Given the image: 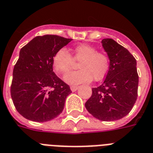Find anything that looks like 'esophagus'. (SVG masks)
<instances>
[{"instance_id": "esophagus-1", "label": "esophagus", "mask_w": 153, "mask_h": 153, "mask_svg": "<svg viewBox=\"0 0 153 153\" xmlns=\"http://www.w3.org/2000/svg\"><path fill=\"white\" fill-rule=\"evenodd\" d=\"M78 88H79V86H77V85H71V90L72 92L76 91Z\"/></svg>"}]
</instances>
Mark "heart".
Segmentation results:
<instances>
[{
	"instance_id": "obj_1",
	"label": "heart",
	"mask_w": 153,
	"mask_h": 153,
	"mask_svg": "<svg viewBox=\"0 0 153 153\" xmlns=\"http://www.w3.org/2000/svg\"><path fill=\"white\" fill-rule=\"evenodd\" d=\"M74 61L79 62L80 70L71 72L65 80L71 84L89 82L93 79L102 80L110 68V59L106 53L97 52V48L89 44L79 45L71 51L60 48L53 58V68L58 74L65 75L74 66Z\"/></svg>"
}]
</instances>
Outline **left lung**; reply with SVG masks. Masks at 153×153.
I'll return each instance as SVG.
<instances>
[{"instance_id": "8db88e82", "label": "left lung", "mask_w": 153, "mask_h": 153, "mask_svg": "<svg viewBox=\"0 0 153 153\" xmlns=\"http://www.w3.org/2000/svg\"><path fill=\"white\" fill-rule=\"evenodd\" d=\"M101 42L110 59V68L102 85L92 89L85 106L98 120L115 121L129 114L137 100V62L126 48L111 38Z\"/></svg>"}]
</instances>
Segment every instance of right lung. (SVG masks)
Masks as SVG:
<instances>
[{
  "label": "right lung",
  "mask_w": 153,
  "mask_h": 153,
  "mask_svg": "<svg viewBox=\"0 0 153 153\" xmlns=\"http://www.w3.org/2000/svg\"><path fill=\"white\" fill-rule=\"evenodd\" d=\"M71 40L52 34L37 36L20 49L11 97L17 111L27 120L49 121L64 110L71 90L53 71V58Z\"/></svg>",
  "instance_id": "1"
}]
</instances>
